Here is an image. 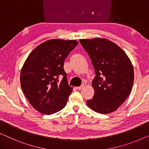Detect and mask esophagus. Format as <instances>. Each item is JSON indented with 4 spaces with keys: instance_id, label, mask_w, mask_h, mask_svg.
<instances>
[{
    "instance_id": "esophagus-1",
    "label": "esophagus",
    "mask_w": 149,
    "mask_h": 149,
    "mask_svg": "<svg viewBox=\"0 0 149 149\" xmlns=\"http://www.w3.org/2000/svg\"><path fill=\"white\" fill-rule=\"evenodd\" d=\"M84 87H85V85H81V86H79V87H76V88L77 89H82L83 88H84Z\"/></svg>"
}]
</instances>
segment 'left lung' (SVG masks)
Returning a JSON list of instances; mask_svg holds the SVG:
<instances>
[{
    "mask_svg": "<svg viewBox=\"0 0 149 149\" xmlns=\"http://www.w3.org/2000/svg\"><path fill=\"white\" fill-rule=\"evenodd\" d=\"M95 70L94 95L87 101L97 113L109 114L123 104L131 93L134 79L133 65L125 52L107 38L80 39Z\"/></svg>",
    "mask_w": 149,
    "mask_h": 149,
    "instance_id": "8db88e82",
    "label": "left lung"
}]
</instances>
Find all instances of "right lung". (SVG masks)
Wrapping results in <instances>:
<instances>
[{
    "label": "right lung",
    "instance_id": "obj_1",
    "mask_svg": "<svg viewBox=\"0 0 149 149\" xmlns=\"http://www.w3.org/2000/svg\"><path fill=\"white\" fill-rule=\"evenodd\" d=\"M76 40L50 39L32 51L22 66L20 84L32 107L52 115L64 109L72 92L64 62L78 45ZM59 76H63L59 81Z\"/></svg>",
    "mask_w": 149,
    "mask_h": 149
}]
</instances>
